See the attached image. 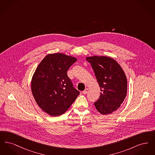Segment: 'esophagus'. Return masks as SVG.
<instances>
[{"instance_id":"1","label":"esophagus","mask_w":155,"mask_h":155,"mask_svg":"<svg viewBox=\"0 0 155 155\" xmlns=\"http://www.w3.org/2000/svg\"><path fill=\"white\" fill-rule=\"evenodd\" d=\"M88 89L86 88L84 91H82V93L85 95V94H87L88 93Z\"/></svg>"}]
</instances>
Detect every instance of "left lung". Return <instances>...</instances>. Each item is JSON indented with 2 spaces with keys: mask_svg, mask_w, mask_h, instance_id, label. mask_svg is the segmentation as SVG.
<instances>
[{
  "mask_svg": "<svg viewBox=\"0 0 155 155\" xmlns=\"http://www.w3.org/2000/svg\"><path fill=\"white\" fill-rule=\"evenodd\" d=\"M91 63L101 88V95L94 102L96 110L102 114H109L117 110L127 92L125 73L117 62L106 56L86 58Z\"/></svg>",
  "mask_w": 155,
  "mask_h": 155,
  "instance_id": "8db88e82",
  "label": "left lung"
}]
</instances>
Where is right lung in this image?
Instances as JSON below:
<instances>
[{
  "instance_id": "right-lung-1",
  "label": "right lung",
  "mask_w": 155,
  "mask_h": 155,
  "mask_svg": "<svg viewBox=\"0 0 155 155\" xmlns=\"http://www.w3.org/2000/svg\"><path fill=\"white\" fill-rule=\"evenodd\" d=\"M76 61L74 57L62 53L49 54L39 63L32 77L34 97L38 106L52 116L64 113L80 94L67 74Z\"/></svg>"
}]
</instances>
